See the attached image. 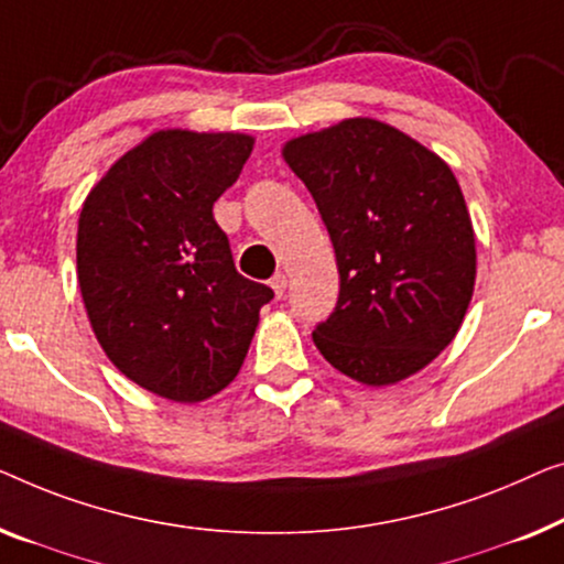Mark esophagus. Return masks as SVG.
<instances>
[{
	"label": "esophagus",
	"instance_id": "obj_1",
	"mask_svg": "<svg viewBox=\"0 0 564 564\" xmlns=\"http://www.w3.org/2000/svg\"><path fill=\"white\" fill-rule=\"evenodd\" d=\"M285 285H289V281H285V275H283V273H275L273 279H271V289H273V293H275V299L283 296Z\"/></svg>",
	"mask_w": 564,
	"mask_h": 564
}]
</instances>
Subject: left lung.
I'll return each mask as SVG.
<instances>
[{"label": "left lung", "instance_id": "left-lung-1", "mask_svg": "<svg viewBox=\"0 0 564 564\" xmlns=\"http://www.w3.org/2000/svg\"><path fill=\"white\" fill-rule=\"evenodd\" d=\"M335 245L339 296L312 332L365 386L414 376L455 339L475 285L470 214L449 165L368 117L283 148Z\"/></svg>", "mask_w": 564, "mask_h": 564}]
</instances>
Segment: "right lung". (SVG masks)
Listing matches in <instances>:
<instances>
[{"mask_svg": "<svg viewBox=\"0 0 564 564\" xmlns=\"http://www.w3.org/2000/svg\"><path fill=\"white\" fill-rule=\"evenodd\" d=\"M252 138L161 130L86 196L76 268L91 329L120 372L196 403L232 383L273 291L237 273L212 206L240 178Z\"/></svg>", "mask_w": 564, "mask_h": 564, "instance_id": "1", "label": "right lung"}]
</instances>
